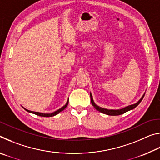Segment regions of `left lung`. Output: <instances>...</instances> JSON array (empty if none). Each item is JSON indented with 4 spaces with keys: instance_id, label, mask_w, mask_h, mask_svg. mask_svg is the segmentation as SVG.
Here are the masks:
<instances>
[{
    "instance_id": "left-lung-1",
    "label": "left lung",
    "mask_w": 160,
    "mask_h": 160,
    "mask_svg": "<svg viewBox=\"0 0 160 160\" xmlns=\"http://www.w3.org/2000/svg\"><path fill=\"white\" fill-rule=\"evenodd\" d=\"M143 97H144V95L142 97V98L140 99L138 102L136 104H134L132 105H130V106L126 107L125 108H123V109H117V110H113V109H104V108H102V107H99V106H97V104H95V103L93 101V99H92V94H90V98H91V102H92V106L95 108V109L99 111V112H102L103 113H105V114H107V115H111V116H118V115H121V114H123V113H126V112H128V111H130L131 109H133L134 108L136 107L138 105L140 102L142 101Z\"/></svg>"
}]
</instances>
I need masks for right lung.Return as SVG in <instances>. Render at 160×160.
Masks as SVG:
<instances>
[{
	"instance_id": "1",
	"label": "right lung",
	"mask_w": 160,
	"mask_h": 160,
	"mask_svg": "<svg viewBox=\"0 0 160 160\" xmlns=\"http://www.w3.org/2000/svg\"><path fill=\"white\" fill-rule=\"evenodd\" d=\"M68 101L67 102L66 104L65 105V106H63V107H62V108H61L60 109H58V110H57V111H56V112H54L51 113H39V112H32V111H29V110L26 109H25L27 111V112H30V113H34V114L38 115V116H44V117H51V116H55V115H56V114H58V113H60L61 112H62V111L64 110V109H66V107L68 106Z\"/></svg>"
}]
</instances>
